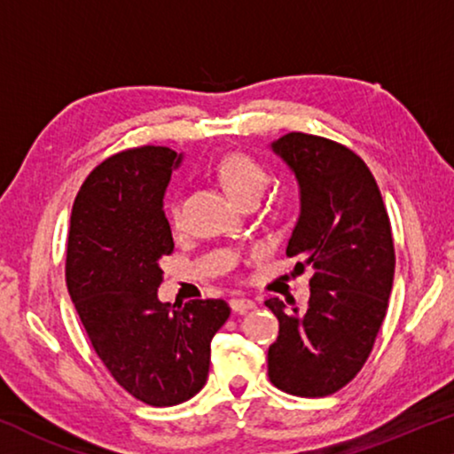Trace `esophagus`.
I'll return each instance as SVG.
<instances>
[{"label":"esophagus","instance_id":"34e87169","mask_svg":"<svg viewBox=\"0 0 454 454\" xmlns=\"http://www.w3.org/2000/svg\"><path fill=\"white\" fill-rule=\"evenodd\" d=\"M230 309H232L234 312H248V310H253L254 309V302L251 298H232L230 300Z\"/></svg>","mask_w":454,"mask_h":454}]
</instances>
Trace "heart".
Listing matches in <instances>:
<instances>
[{"label":"heart","mask_w":454,"mask_h":454,"mask_svg":"<svg viewBox=\"0 0 454 454\" xmlns=\"http://www.w3.org/2000/svg\"><path fill=\"white\" fill-rule=\"evenodd\" d=\"M215 172H218L222 187L234 201L245 200V197H261L267 187V181H270L263 166L245 154H230L222 158ZM166 212H168L172 224H176L178 206L175 201L168 203Z\"/></svg>","instance_id":"1"}]
</instances>
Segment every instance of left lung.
Segmentation results:
<instances>
[{
	"label": "left lung",
	"instance_id": "8db88e82",
	"mask_svg": "<svg viewBox=\"0 0 454 454\" xmlns=\"http://www.w3.org/2000/svg\"><path fill=\"white\" fill-rule=\"evenodd\" d=\"M271 150L300 189L288 257L312 267L309 309L265 302L279 321L267 352L270 380L298 397H327L360 372L387 315L395 276L391 222L379 184L346 145L286 133Z\"/></svg>",
	"mask_w": 454,
	"mask_h": 454
}]
</instances>
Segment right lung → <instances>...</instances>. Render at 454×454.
Masks as SVG:
<instances>
[{
	"label": "right lung",
	"instance_id": "obj_1",
	"mask_svg": "<svg viewBox=\"0 0 454 454\" xmlns=\"http://www.w3.org/2000/svg\"><path fill=\"white\" fill-rule=\"evenodd\" d=\"M183 154L164 145L119 152L94 168L74 201L66 282L94 352L133 397L154 407L197 395L209 343L230 317L224 300H158L172 253L162 200Z\"/></svg>",
	"mask_w": 454,
	"mask_h": 454
}]
</instances>
